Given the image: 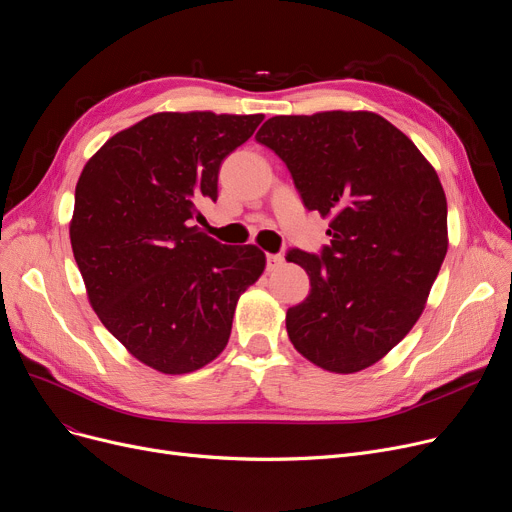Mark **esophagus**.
I'll use <instances>...</instances> for the list:
<instances>
[{
  "instance_id": "esophagus-1",
  "label": "esophagus",
  "mask_w": 512,
  "mask_h": 512,
  "mask_svg": "<svg viewBox=\"0 0 512 512\" xmlns=\"http://www.w3.org/2000/svg\"><path fill=\"white\" fill-rule=\"evenodd\" d=\"M265 259H267V270H270V272H274V270H278V267L284 265V257H282V255L267 253Z\"/></svg>"
}]
</instances>
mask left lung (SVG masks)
Returning <instances> with one entry per match:
<instances>
[{
  "label": "left lung",
  "mask_w": 512,
  "mask_h": 512,
  "mask_svg": "<svg viewBox=\"0 0 512 512\" xmlns=\"http://www.w3.org/2000/svg\"><path fill=\"white\" fill-rule=\"evenodd\" d=\"M276 151L311 211L330 220L321 257L292 249L309 297L286 311L297 351L332 373L384 359L421 317L448 251L446 195L415 143L375 112L274 116Z\"/></svg>",
  "instance_id": "1"
}]
</instances>
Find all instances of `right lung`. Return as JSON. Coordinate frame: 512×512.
Here are the masks:
<instances>
[{
    "label": "right lung",
    "instance_id": "add662e5",
    "mask_svg": "<svg viewBox=\"0 0 512 512\" xmlns=\"http://www.w3.org/2000/svg\"><path fill=\"white\" fill-rule=\"evenodd\" d=\"M263 118L159 112L116 132L80 172L70 242L89 303L159 373L218 357L240 294L265 270L255 245H222L195 226L197 205L218 197L224 157Z\"/></svg>",
    "mask_w": 512,
    "mask_h": 512
}]
</instances>
